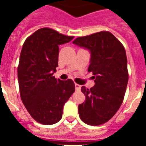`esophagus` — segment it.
<instances>
[{
	"mask_svg": "<svg viewBox=\"0 0 146 146\" xmlns=\"http://www.w3.org/2000/svg\"><path fill=\"white\" fill-rule=\"evenodd\" d=\"M75 88H76V90H77V91H80V89H81V86L77 83H75Z\"/></svg>",
	"mask_w": 146,
	"mask_h": 146,
	"instance_id": "obj_1",
	"label": "esophagus"
}]
</instances>
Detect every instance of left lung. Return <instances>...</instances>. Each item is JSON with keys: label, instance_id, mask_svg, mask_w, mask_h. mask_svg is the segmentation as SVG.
<instances>
[{"label": "left lung", "instance_id": "8db88e82", "mask_svg": "<svg viewBox=\"0 0 146 146\" xmlns=\"http://www.w3.org/2000/svg\"><path fill=\"white\" fill-rule=\"evenodd\" d=\"M73 43L89 50L88 71L95 80L92 88H81L86 100L78 107L80 117L88 125L103 124L113 117L123 101L129 78L126 50L107 31L76 38Z\"/></svg>", "mask_w": 146, "mask_h": 146}]
</instances>
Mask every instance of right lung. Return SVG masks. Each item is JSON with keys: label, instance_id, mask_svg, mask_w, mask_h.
<instances>
[{"label": "right lung", "instance_id": "right-lung-1", "mask_svg": "<svg viewBox=\"0 0 146 146\" xmlns=\"http://www.w3.org/2000/svg\"><path fill=\"white\" fill-rule=\"evenodd\" d=\"M73 36L42 28L28 37L22 48L17 73L22 102L32 117L44 125L62 118L64 104L75 91L72 80H57L59 45Z\"/></svg>", "mask_w": 146, "mask_h": 146}]
</instances>
